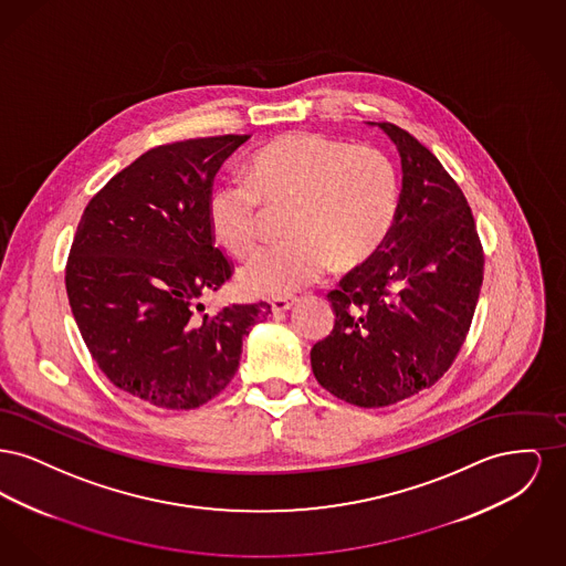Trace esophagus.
Segmentation results:
<instances>
[{
	"instance_id": "1",
	"label": "esophagus",
	"mask_w": 566,
	"mask_h": 566,
	"mask_svg": "<svg viewBox=\"0 0 566 566\" xmlns=\"http://www.w3.org/2000/svg\"><path fill=\"white\" fill-rule=\"evenodd\" d=\"M293 305H295V298H293V296H275V298H271V310H273L275 314L286 312V310H291Z\"/></svg>"
}]
</instances>
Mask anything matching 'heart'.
<instances>
[{"mask_svg":"<svg viewBox=\"0 0 566 566\" xmlns=\"http://www.w3.org/2000/svg\"><path fill=\"white\" fill-rule=\"evenodd\" d=\"M244 180H220L208 195V222L231 254L245 259L261 242L268 208L284 210L289 238L242 271L254 295H293L328 268L354 270L379 252L401 208V180L376 146L312 132L275 135L245 159Z\"/></svg>","mask_w":566,"mask_h":566,"instance_id":"heart-1","label":"heart"}]
</instances>
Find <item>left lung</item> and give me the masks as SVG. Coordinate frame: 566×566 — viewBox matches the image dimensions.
I'll return each instance as SVG.
<instances>
[{
    "label": "left lung",
    "instance_id": "left-lung-1",
    "mask_svg": "<svg viewBox=\"0 0 566 566\" xmlns=\"http://www.w3.org/2000/svg\"><path fill=\"white\" fill-rule=\"evenodd\" d=\"M377 127L401 155L399 216L376 256L326 295L335 324L310 354L318 384L358 407L403 401L443 377L484 280V248L454 178L413 135Z\"/></svg>",
    "mask_w": 566,
    "mask_h": 566
}]
</instances>
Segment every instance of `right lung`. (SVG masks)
I'll use <instances>...</instances> for the list:
<instances>
[{
    "mask_svg": "<svg viewBox=\"0 0 566 566\" xmlns=\"http://www.w3.org/2000/svg\"><path fill=\"white\" fill-rule=\"evenodd\" d=\"M248 135L150 148L82 212L65 289L82 339L114 386L165 409L208 403L233 379L243 335L268 321L261 303L195 316L233 263L214 245L208 195Z\"/></svg>",
    "mask_w": 566,
    "mask_h": 566,
    "instance_id": "right-lung-1",
    "label": "right lung"
}]
</instances>
